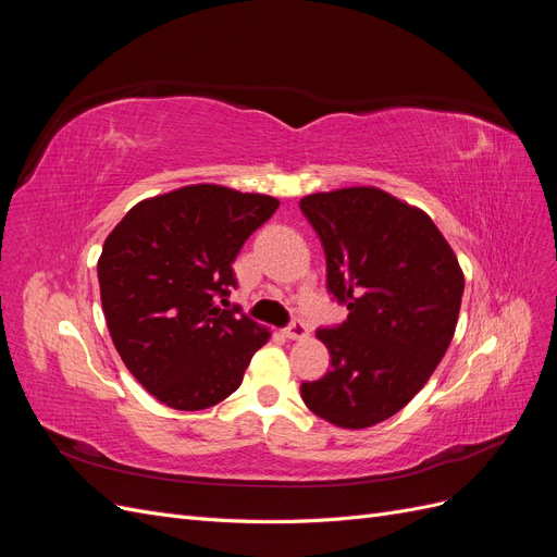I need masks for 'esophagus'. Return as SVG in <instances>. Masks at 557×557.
Returning <instances> with one entry per match:
<instances>
[{"label":"esophagus","mask_w":557,"mask_h":557,"mask_svg":"<svg viewBox=\"0 0 557 557\" xmlns=\"http://www.w3.org/2000/svg\"><path fill=\"white\" fill-rule=\"evenodd\" d=\"M283 334L288 336V339H305V336H309V327L301 318H295L293 323L283 330Z\"/></svg>","instance_id":"esophagus-1"}]
</instances>
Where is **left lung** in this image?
Returning <instances> with one entry per match:
<instances>
[{
	"mask_svg": "<svg viewBox=\"0 0 557 557\" xmlns=\"http://www.w3.org/2000/svg\"><path fill=\"white\" fill-rule=\"evenodd\" d=\"M299 209L323 244L327 290L348 309L315 332L332 369L301 383V399L332 425H376L444 358L465 290L458 258L428 213L379 188L315 193Z\"/></svg>",
	"mask_w": 557,
	"mask_h": 557,
	"instance_id": "obj_1",
	"label": "left lung"
}]
</instances>
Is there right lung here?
<instances>
[{
  "label": "right lung",
  "instance_id": "right-lung-1",
  "mask_svg": "<svg viewBox=\"0 0 557 557\" xmlns=\"http://www.w3.org/2000/svg\"><path fill=\"white\" fill-rule=\"evenodd\" d=\"M278 199L188 185L139 201L97 262L115 350L146 391L178 411L230 397L269 332L230 305L232 262Z\"/></svg>",
  "mask_w": 557,
  "mask_h": 557
}]
</instances>
